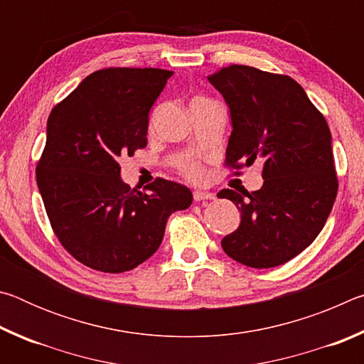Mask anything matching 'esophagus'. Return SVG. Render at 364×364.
I'll list each match as a JSON object with an SVG mask.
<instances>
[{
	"label": "esophagus",
	"mask_w": 364,
	"mask_h": 364,
	"mask_svg": "<svg viewBox=\"0 0 364 364\" xmlns=\"http://www.w3.org/2000/svg\"><path fill=\"white\" fill-rule=\"evenodd\" d=\"M194 202H200V200H213L215 196L212 193H205V191H194Z\"/></svg>",
	"instance_id": "1"
}]
</instances>
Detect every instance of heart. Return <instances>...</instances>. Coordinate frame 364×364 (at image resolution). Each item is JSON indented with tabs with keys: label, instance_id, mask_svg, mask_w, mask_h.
<instances>
[{
	"label": "heart",
	"instance_id": "1",
	"mask_svg": "<svg viewBox=\"0 0 364 364\" xmlns=\"http://www.w3.org/2000/svg\"><path fill=\"white\" fill-rule=\"evenodd\" d=\"M202 101L207 100H196L194 102ZM180 171L191 181H199L202 175H204V168H202V165L199 162H196V160H184V162L180 164Z\"/></svg>",
	"mask_w": 364,
	"mask_h": 364
}]
</instances>
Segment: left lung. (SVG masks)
I'll return each instance as SVG.
<instances>
[{"instance_id":"left-lung-1","label":"left lung","mask_w":364,"mask_h":364,"mask_svg":"<svg viewBox=\"0 0 364 364\" xmlns=\"http://www.w3.org/2000/svg\"><path fill=\"white\" fill-rule=\"evenodd\" d=\"M207 78L231 112L225 165L241 175L258 162L264 180L252 193H218L241 212V225L221 247L245 267H279L315 241L334 205L338 181L328 122L287 75L232 64Z\"/></svg>"}]
</instances>
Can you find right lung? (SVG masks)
Wrapping results in <instances>:
<instances>
[{"instance_id": "right-lung-1", "label": "right lung", "mask_w": 364, "mask_h": 364, "mask_svg": "<svg viewBox=\"0 0 364 364\" xmlns=\"http://www.w3.org/2000/svg\"><path fill=\"white\" fill-rule=\"evenodd\" d=\"M171 73L96 70L48 117L36 184L59 242L91 269L136 268L159 249L170 215L193 202L186 186L164 178L143 191L120 180L119 159L146 147L149 110Z\"/></svg>"}]
</instances>
